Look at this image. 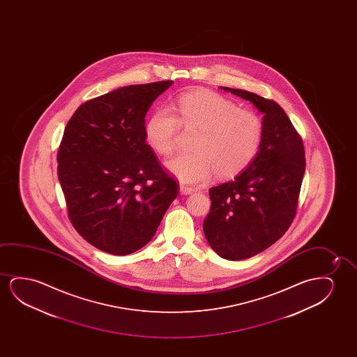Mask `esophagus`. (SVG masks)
<instances>
[{
	"label": "esophagus",
	"instance_id": "1",
	"mask_svg": "<svg viewBox=\"0 0 357 357\" xmlns=\"http://www.w3.org/2000/svg\"><path fill=\"white\" fill-rule=\"evenodd\" d=\"M179 190H181V195H190L195 191V189L190 188V186L181 185L179 186Z\"/></svg>",
	"mask_w": 357,
	"mask_h": 357
}]
</instances>
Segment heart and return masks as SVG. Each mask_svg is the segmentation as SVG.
<instances>
[{
    "label": "heart",
    "mask_w": 357,
    "mask_h": 357,
    "mask_svg": "<svg viewBox=\"0 0 357 357\" xmlns=\"http://www.w3.org/2000/svg\"><path fill=\"white\" fill-rule=\"evenodd\" d=\"M174 108L178 118L166 107L151 113L145 124V139L152 150L168 155L176 149L181 124L199 128L191 144L194 151L166 162L167 169L181 183H206L215 171L222 179L233 178L254 162L264 137L257 113L208 90L183 93Z\"/></svg>",
    "instance_id": "b5f03b06"
}]
</instances>
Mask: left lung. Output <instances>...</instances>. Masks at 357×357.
I'll list each match as a JSON object with an SVG mask.
<instances>
[{"label": "left lung", "mask_w": 357, "mask_h": 357, "mask_svg": "<svg viewBox=\"0 0 357 357\" xmlns=\"http://www.w3.org/2000/svg\"><path fill=\"white\" fill-rule=\"evenodd\" d=\"M264 114V137L254 162L233 181L210 189L204 220L207 243L229 261L249 259L273 245L293 223L305 174L303 144L278 103L240 89L220 88Z\"/></svg>", "instance_id": "8db88e82"}]
</instances>
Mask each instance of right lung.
Instances as JSON below:
<instances>
[{
	"label": "right lung",
	"instance_id": "right-lung-1",
	"mask_svg": "<svg viewBox=\"0 0 357 357\" xmlns=\"http://www.w3.org/2000/svg\"><path fill=\"white\" fill-rule=\"evenodd\" d=\"M172 84L129 85L89 100L64 129L57 172L69 220L107 254L145 246L178 195L145 139L147 111Z\"/></svg>",
	"mask_w": 357,
	"mask_h": 357
}]
</instances>
